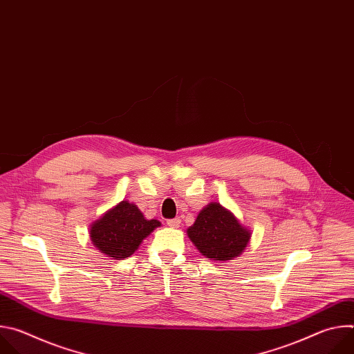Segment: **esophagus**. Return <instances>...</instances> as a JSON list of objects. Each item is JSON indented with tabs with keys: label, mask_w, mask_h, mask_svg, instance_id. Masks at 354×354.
I'll return each instance as SVG.
<instances>
[{
	"label": "esophagus",
	"mask_w": 354,
	"mask_h": 354,
	"mask_svg": "<svg viewBox=\"0 0 354 354\" xmlns=\"http://www.w3.org/2000/svg\"><path fill=\"white\" fill-rule=\"evenodd\" d=\"M167 224H168V227H171V228H179V227H180V224H182V221H180V218H179V217H176V218L168 220V221H167Z\"/></svg>",
	"instance_id": "34e87169"
}]
</instances>
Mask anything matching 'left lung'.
Here are the masks:
<instances>
[{"label":"left lung","instance_id":"left-lung-1","mask_svg":"<svg viewBox=\"0 0 354 354\" xmlns=\"http://www.w3.org/2000/svg\"><path fill=\"white\" fill-rule=\"evenodd\" d=\"M198 252L210 261L227 262L238 258L250 241V230L217 201L201 210L192 227L186 230Z\"/></svg>","mask_w":354,"mask_h":354}]
</instances>
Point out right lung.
<instances>
[{"label": "right lung", "mask_w": 354, "mask_h": 354, "mask_svg": "<svg viewBox=\"0 0 354 354\" xmlns=\"http://www.w3.org/2000/svg\"><path fill=\"white\" fill-rule=\"evenodd\" d=\"M157 227H161L158 220H147L134 203L122 200L91 224L89 236L100 254L122 261L131 257Z\"/></svg>", "instance_id": "add662e5"}]
</instances>
